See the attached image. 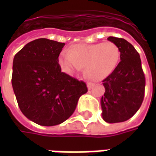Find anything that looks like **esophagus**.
Here are the masks:
<instances>
[{
	"instance_id": "34e87169",
	"label": "esophagus",
	"mask_w": 156,
	"mask_h": 156,
	"mask_svg": "<svg viewBox=\"0 0 156 156\" xmlns=\"http://www.w3.org/2000/svg\"><path fill=\"white\" fill-rule=\"evenodd\" d=\"M94 83H87V87H88V89H91V88H93L94 87Z\"/></svg>"
}]
</instances>
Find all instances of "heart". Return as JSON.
I'll return each mask as SVG.
<instances>
[{"label": "heart", "instance_id": "heart-1", "mask_svg": "<svg viewBox=\"0 0 156 156\" xmlns=\"http://www.w3.org/2000/svg\"><path fill=\"white\" fill-rule=\"evenodd\" d=\"M121 57L119 48L112 41L94 44H77L58 57L62 72L73 75L83 67L86 78L95 82L104 80L117 68Z\"/></svg>", "mask_w": 156, "mask_h": 156}]
</instances>
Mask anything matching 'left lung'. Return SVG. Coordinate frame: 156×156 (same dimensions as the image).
Segmentation results:
<instances>
[{
  "label": "left lung",
  "instance_id": "left-lung-1",
  "mask_svg": "<svg viewBox=\"0 0 156 156\" xmlns=\"http://www.w3.org/2000/svg\"><path fill=\"white\" fill-rule=\"evenodd\" d=\"M121 51L117 68L103 81L105 88L100 104L102 118L107 123H119L130 119L144 99L145 78L138 51L129 41L108 37Z\"/></svg>",
  "mask_w": 156,
  "mask_h": 156
}]
</instances>
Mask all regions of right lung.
<instances>
[{"label": "right lung", "instance_id": "obj_1", "mask_svg": "<svg viewBox=\"0 0 156 156\" xmlns=\"http://www.w3.org/2000/svg\"><path fill=\"white\" fill-rule=\"evenodd\" d=\"M65 43L47 38L26 44L15 55L12 84L21 111L42 126L67 120L74 112L86 83L61 72L58 57Z\"/></svg>", "mask_w": 156, "mask_h": 156}]
</instances>
